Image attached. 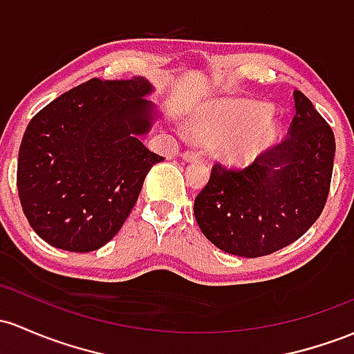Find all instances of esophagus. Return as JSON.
Returning a JSON list of instances; mask_svg holds the SVG:
<instances>
[{
    "label": "esophagus",
    "mask_w": 354,
    "mask_h": 354,
    "mask_svg": "<svg viewBox=\"0 0 354 354\" xmlns=\"http://www.w3.org/2000/svg\"><path fill=\"white\" fill-rule=\"evenodd\" d=\"M181 158H183L186 162H192V161H198V159L201 158V154L198 153V151H185V153L181 154Z\"/></svg>",
    "instance_id": "1"
}]
</instances>
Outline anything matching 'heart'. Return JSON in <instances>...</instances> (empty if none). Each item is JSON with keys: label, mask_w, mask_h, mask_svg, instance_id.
Masks as SVG:
<instances>
[{"label": "heart", "mask_w": 354, "mask_h": 354, "mask_svg": "<svg viewBox=\"0 0 354 354\" xmlns=\"http://www.w3.org/2000/svg\"><path fill=\"white\" fill-rule=\"evenodd\" d=\"M272 109L250 100H225L196 112L192 129L205 141H220L216 153L230 166L262 161L282 141V126L270 122Z\"/></svg>", "instance_id": "b5f03b06"}]
</instances>
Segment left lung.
Returning <instances> with one entry per match:
<instances>
[{
  "instance_id": "left-lung-1",
  "label": "left lung",
  "mask_w": 354,
  "mask_h": 354,
  "mask_svg": "<svg viewBox=\"0 0 354 354\" xmlns=\"http://www.w3.org/2000/svg\"><path fill=\"white\" fill-rule=\"evenodd\" d=\"M289 138L262 161L232 171L215 165L195 198L196 223L212 243L239 257H262L296 242L319 218L329 193L333 129L302 92Z\"/></svg>"
}]
</instances>
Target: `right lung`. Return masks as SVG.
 Instances as JSON below:
<instances>
[{"mask_svg": "<svg viewBox=\"0 0 354 354\" xmlns=\"http://www.w3.org/2000/svg\"><path fill=\"white\" fill-rule=\"evenodd\" d=\"M145 77L92 79L30 120L18 154L17 186L40 239L68 252L106 245L124 225L151 166L162 156L141 142L158 119Z\"/></svg>", "mask_w": 354, "mask_h": 354, "instance_id": "1", "label": "right lung"}]
</instances>
